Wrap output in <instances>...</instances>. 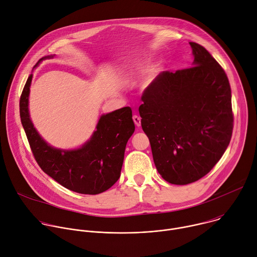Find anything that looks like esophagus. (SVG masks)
Here are the masks:
<instances>
[{"label":"esophagus","instance_id":"34e87169","mask_svg":"<svg viewBox=\"0 0 257 257\" xmlns=\"http://www.w3.org/2000/svg\"><path fill=\"white\" fill-rule=\"evenodd\" d=\"M133 121H134V124H135L137 127H140V126H141V119H140V117L134 115V116H133Z\"/></svg>","mask_w":257,"mask_h":257}]
</instances>
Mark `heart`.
I'll return each instance as SVG.
<instances>
[{
	"instance_id": "heart-1",
	"label": "heart",
	"mask_w": 257,
	"mask_h": 257,
	"mask_svg": "<svg viewBox=\"0 0 257 257\" xmlns=\"http://www.w3.org/2000/svg\"><path fill=\"white\" fill-rule=\"evenodd\" d=\"M150 65H151V62H150L149 60H145V61H143V62H140V63L137 65L136 71H137L138 73H143V72H145L146 70L149 69ZM160 71H161V69H160L159 67H156V68L152 69V71H151V78H155V77L159 74Z\"/></svg>"
}]
</instances>
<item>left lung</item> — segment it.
Returning <instances> with one entry per match:
<instances>
[{
    "label": "left lung",
    "mask_w": 257,
    "mask_h": 257,
    "mask_svg": "<svg viewBox=\"0 0 257 257\" xmlns=\"http://www.w3.org/2000/svg\"><path fill=\"white\" fill-rule=\"evenodd\" d=\"M189 45L191 66L161 73L144 91L139 106L156 168L175 185L205 176L226 152L233 131L225 71L202 46Z\"/></svg>",
    "instance_id": "1"
}]
</instances>
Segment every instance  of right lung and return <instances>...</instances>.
Here are the masks:
<instances>
[{"mask_svg": "<svg viewBox=\"0 0 257 257\" xmlns=\"http://www.w3.org/2000/svg\"><path fill=\"white\" fill-rule=\"evenodd\" d=\"M55 55L42 58L33 67ZM30 74L20 97V118L33 156L42 170L65 188L81 194H98L120 178L126 144L135 130L132 109L124 106L99 117L90 138L81 146L63 150L52 146L35 129L29 114Z\"/></svg>", "mask_w": 257, "mask_h": 257, "instance_id": "obj_1", "label": "right lung"}]
</instances>
